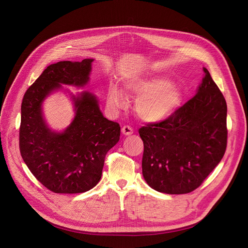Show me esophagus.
<instances>
[{
  "instance_id": "obj_1",
  "label": "esophagus",
  "mask_w": 248,
  "mask_h": 248,
  "mask_svg": "<svg viewBox=\"0 0 248 248\" xmlns=\"http://www.w3.org/2000/svg\"><path fill=\"white\" fill-rule=\"evenodd\" d=\"M122 133L124 136H129V135L133 134V128L129 125H124L123 128H122Z\"/></svg>"
}]
</instances>
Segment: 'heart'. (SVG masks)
<instances>
[{"label":"heart","instance_id":"b5f03b06","mask_svg":"<svg viewBox=\"0 0 248 248\" xmlns=\"http://www.w3.org/2000/svg\"><path fill=\"white\" fill-rule=\"evenodd\" d=\"M127 90L138 98L137 111L141 120L149 123H160L169 119L181 106L180 88L163 76H151L131 81ZM108 106L117 109L124 106L125 98L122 90L111 85L108 95Z\"/></svg>","mask_w":248,"mask_h":248}]
</instances>
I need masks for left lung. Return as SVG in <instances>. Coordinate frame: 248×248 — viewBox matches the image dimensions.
<instances>
[{
    "label": "left lung",
    "mask_w": 248,
    "mask_h": 248,
    "mask_svg": "<svg viewBox=\"0 0 248 248\" xmlns=\"http://www.w3.org/2000/svg\"><path fill=\"white\" fill-rule=\"evenodd\" d=\"M204 72L196 95L169 119L139 129L144 141L142 176L155 191H194L225 154L227 104L209 71Z\"/></svg>",
    "instance_id": "1"
}]
</instances>
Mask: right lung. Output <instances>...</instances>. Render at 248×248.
<instances>
[{
    "label": "right lung",
    "mask_w": 248,
    "mask_h": 248,
    "mask_svg": "<svg viewBox=\"0 0 248 248\" xmlns=\"http://www.w3.org/2000/svg\"><path fill=\"white\" fill-rule=\"evenodd\" d=\"M93 61L49 65L23 97L20 153L31 173L51 192L77 194L93 189L101 178L107 153L120 140V124L106 119L95 95L86 91L72 95L75 116L64 132L51 131L43 119L45 97L61 84L86 85Z\"/></svg>",
    "instance_id": "1"
}]
</instances>
